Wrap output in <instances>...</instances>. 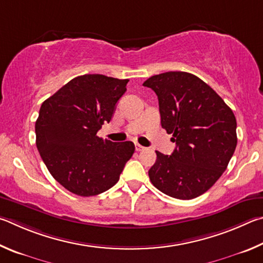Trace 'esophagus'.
Instances as JSON below:
<instances>
[{"label": "esophagus", "mask_w": 263, "mask_h": 263, "mask_svg": "<svg viewBox=\"0 0 263 263\" xmlns=\"http://www.w3.org/2000/svg\"><path fill=\"white\" fill-rule=\"evenodd\" d=\"M135 149H136V151H142V150H144L145 148H144V146H142L141 144L136 143V144H135Z\"/></svg>", "instance_id": "obj_1"}]
</instances>
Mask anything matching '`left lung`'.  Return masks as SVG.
I'll return each mask as SVG.
<instances>
[{
  "instance_id": "8db88e82",
  "label": "left lung",
  "mask_w": 263,
  "mask_h": 263,
  "mask_svg": "<svg viewBox=\"0 0 263 263\" xmlns=\"http://www.w3.org/2000/svg\"><path fill=\"white\" fill-rule=\"evenodd\" d=\"M143 85L157 95L160 123L177 144L171 156L156 151L150 180L174 199H195L213 187L228 167L237 146L236 117L193 73L163 72L151 76Z\"/></svg>"
}]
</instances>
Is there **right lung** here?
<instances>
[{
  "instance_id": "add662e5",
  "label": "right lung",
  "mask_w": 263,
  "mask_h": 263,
  "mask_svg": "<svg viewBox=\"0 0 263 263\" xmlns=\"http://www.w3.org/2000/svg\"><path fill=\"white\" fill-rule=\"evenodd\" d=\"M129 80L99 73L75 77L46 99L35 121V144L60 185L80 196L104 193L119 181L135 145L97 136L109 122Z\"/></svg>"
}]
</instances>
